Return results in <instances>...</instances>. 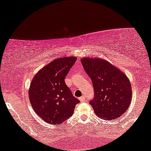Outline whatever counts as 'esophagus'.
<instances>
[{
	"instance_id": "esophagus-1",
	"label": "esophagus",
	"mask_w": 151,
	"mask_h": 151,
	"mask_svg": "<svg viewBox=\"0 0 151 151\" xmlns=\"http://www.w3.org/2000/svg\"><path fill=\"white\" fill-rule=\"evenodd\" d=\"M79 100L81 101V102H85V100H86V98H85V96H82V97H80V98H79Z\"/></svg>"
}]
</instances>
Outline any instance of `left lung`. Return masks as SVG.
<instances>
[{"label":"left lung","mask_w":151,"mask_h":151,"mask_svg":"<svg viewBox=\"0 0 151 151\" xmlns=\"http://www.w3.org/2000/svg\"><path fill=\"white\" fill-rule=\"evenodd\" d=\"M81 63L92 81L94 98L89 104L96 114L107 120L118 118L131 102V85L128 78L104 59L84 58Z\"/></svg>","instance_id":"obj_1"}]
</instances>
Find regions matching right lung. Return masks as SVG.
Masks as SVG:
<instances>
[{
    "instance_id": "obj_1",
    "label": "right lung",
    "mask_w": 151,
    "mask_h": 151,
    "mask_svg": "<svg viewBox=\"0 0 151 151\" xmlns=\"http://www.w3.org/2000/svg\"><path fill=\"white\" fill-rule=\"evenodd\" d=\"M76 57L54 60L33 78L29 97L36 114L45 122L60 124L71 117L80 100L66 84L65 77L76 61Z\"/></svg>"
}]
</instances>
